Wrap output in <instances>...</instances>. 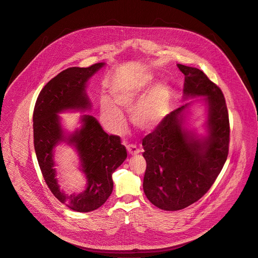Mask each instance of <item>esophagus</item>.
Listing matches in <instances>:
<instances>
[{
	"instance_id": "34e87169",
	"label": "esophagus",
	"mask_w": 258,
	"mask_h": 258,
	"mask_svg": "<svg viewBox=\"0 0 258 258\" xmlns=\"http://www.w3.org/2000/svg\"><path fill=\"white\" fill-rule=\"evenodd\" d=\"M126 148H127L128 153L131 154V155H136V154H138L140 152L138 147L136 145H134V144H129V145H127Z\"/></svg>"
}]
</instances>
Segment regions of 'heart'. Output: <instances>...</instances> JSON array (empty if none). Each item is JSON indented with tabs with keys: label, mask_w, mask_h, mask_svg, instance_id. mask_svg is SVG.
<instances>
[{
	"label": "heart",
	"mask_w": 258,
	"mask_h": 258,
	"mask_svg": "<svg viewBox=\"0 0 258 258\" xmlns=\"http://www.w3.org/2000/svg\"><path fill=\"white\" fill-rule=\"evenodd\" d=\"M143 88L142 84L122 81L116 83L112 89L115 103L123 108L130 109ZM170 90L161 84L155 87L145 98L140 100L132 110L134 124L142 130L154 128L165 116L169 107ZM101 119L106 126L115 131H122L125 122L121 110L109 99L104 98L100 103Z\"/></svg>",
	"instance_id": "b5f03b06"
}]
</instances>
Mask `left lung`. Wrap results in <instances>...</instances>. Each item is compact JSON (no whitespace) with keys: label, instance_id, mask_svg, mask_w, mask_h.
Masks as SVG:
<instances>
[{"label":"left lung","instance_id":"1","mask_svg":"<svg viewBox=\"0 0 258 258\" xmlns=\"http://www.w3.org/2000/svg\"><path fill=\"white\" fill-rule=\"evenodd\" d=\"M185 75L184 96H206L208 136L197 141L181 128L182 106L167 114L143 138L147 166L143 189L160 209L175 211L198 201L213 185L227 159L230 126L221 89L199 69L178 64Z\"/></svg>","mask_w":258,"mask_h":258}]
</instances>
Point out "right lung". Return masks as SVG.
<instances>
[{"label":"right lung","instance_id":"obj_1","mask_svg":"<svg viewBox=\"0 0 258 258\" xmlns=\"http://www.w3.org/2000/svg\"><path fill=\"white\" fill-rule=\"evenodd\" d=\"M103 65L71 67L60 72L41 90L33 113L34 147L45 182L59 201L77 212L93 211L106 202L113 190L112 174L127 157L119 136L108 135L94 117L85 115L82 129L70 136L68 142L74 143L79 152L88 181L87 189L78 195H66L59 189L53 168V149L66 138L57 113L90 106L85 84Z\"/></svg>","mask_w":258,"mask_h":258}]
</instances>
